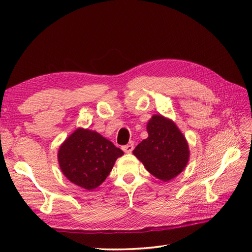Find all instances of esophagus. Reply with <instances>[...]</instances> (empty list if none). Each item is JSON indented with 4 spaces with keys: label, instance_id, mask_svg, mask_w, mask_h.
Wrapping results in <instances>:
<instances>
[{
    "label": "esophagus",
    "instance_id": "obj_1",
    "mask_svg": "<svg viewBox=\"0 0 252 252\" xmlns=\"http://www.w3.org/2000/svg\"><path fill=\"white\" fill-rule=\"evenodd\" d=\"M133 148H134V146H133V144H127V145L122 146L123 152H125V153H127V154H129V153H132Z\"/></svg>",
    "mask_w": 252,
    "mask_h": 252
}]
</instances>
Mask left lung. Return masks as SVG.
<instances>
[{
	"label": "left lung",
	"instance_id": "obj_1",
	"mask_svg": "<svg viewBox=\"0 0 252 252\" xmlns=\"http://www.w3.org/2000/svg\"><path fill=\"white\" fill-rule=\"evenodd\" d=\"M148 137L135 147L133 154L149 173L167 182L175 178L189 161V145L174 123L155 115L147 123Z\"/></svg>",
	"mask_w": 252,
	"mask_h": 252
}]
</instances>
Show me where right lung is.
<instances>
[{
    "label": "right lung",
    "mask_w": 252,
    "mask_h": 252,
    "mask_svg": "<svg viewBox=\"0 0 252 252\" xmlns=\"http://www.w3.org/2000/svg\"><path fill=\"white\" fill-rule=\"evenodd\" d=\"M122 155L97 132L78 129L60 147L58 162L69 181L91 190L103 183Z\"/></svg>",
    "instance_id": "add662e5"
}]
</instances>
